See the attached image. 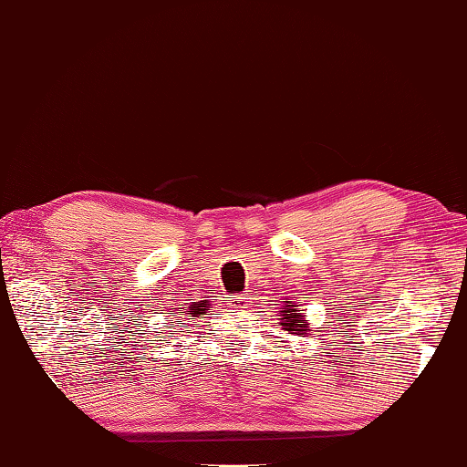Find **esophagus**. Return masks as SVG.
Returning a JSON list of instances; mask_svg holds the SVG:
<instances>
[{"label": "esophagus", "instance_id": "esophagus-1", "mask_svg": "<svg viewBox=\"0 0 467 467\" xmlns=\"http://www.w3.org/2000/svg\"><path fill=\"white\" fill-rule=\"evenodd\" d=\"M231 306H233V308H247L249 297L247 296H233L231 297Z\"/></svg>", "mask_w": 467, "mask_h": 467}]
</instances>
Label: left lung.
<instances>
[{"mask_svg":"<svg viewBox=\"0 0 467 467\" xmlns=\"http://www.w3.org/2000/svg\"><path fill=\"white\" fill-rule=\"evenodd\" d=\"M281 327L285 331L289 333H296L297 337H306V336H312V327L310 323L306 321V315L304 312L297 308L294 302H287L285 308H281Z\"/></svg>","mask_w":467,"mask_h":467,"instance_id":"1","label":"left lung"}]
</instances>
